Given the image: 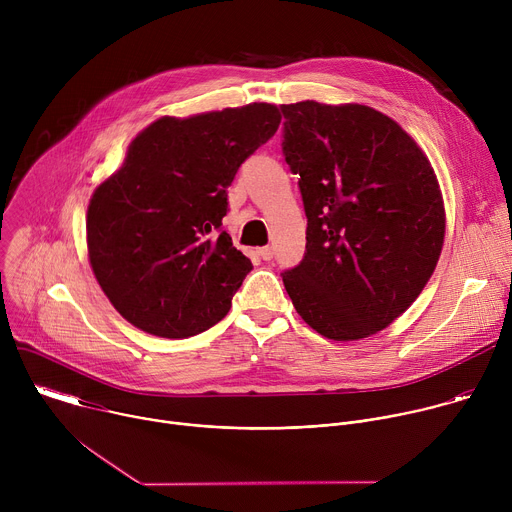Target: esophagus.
Returning <instances> with one entry per match:
<instances>
[{
    "label": "esophagus",
    "instance_id": "34e87169",
    "mask_svg": "<svg viewBox=\"0 0 512 512\" xmlns=\"http://www.w3.org/2000/svg\"><path fill=\"white\" fill-rule=\"evenodd\" d=\"M257 255L263 259V261H271L273 259V247H261L257 251Z\"/></svg>",
    "mask_w": 512,
    "mask_h": 512
}]
</instances>
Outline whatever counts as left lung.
<instances>
[{
  "mask_svg": "<svg viewBox=\"0 0 512 512\" xmlns=\"http://www.w3.org/2000/svg\"><path fill=\"white\" fill-rule=\"evenodd\" d=\"M281 113L308 216L304 259L283 285L322 336L367 338L415 302L440 259V186L417 143L371 107L302 101Z\"/></svg>",
  "mask_w": 512,
  "mask_h": 512,
  "instance_id": "1",
  "label": "left lung"
}]
</instances>
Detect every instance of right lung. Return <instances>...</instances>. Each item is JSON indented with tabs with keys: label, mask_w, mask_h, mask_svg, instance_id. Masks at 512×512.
Returning a JSON list of instances; mask_svg holds the SVG:
<instances>
[{
	"label": "right lung",
	"mask_w": 512,
	"mask_h": 512,
	"mask_svg": "<svg viewBox=\"0 0 512 512\" xmlns=\"http://www.w3.org/2000/svg\"><path fill=\"white\" fill-rule=\"evenodd\" d=\"M281 115L253 103L162 117L93 194L89 259L115 310L143 332L188 338L221 322L253 263L223 231L229 186Z\"/></svg>",
	"instance_id": "obj_1"
}]
</instances>
